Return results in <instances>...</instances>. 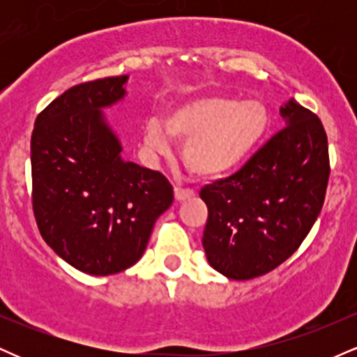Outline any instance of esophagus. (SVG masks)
I'll return each mask as SVG.
<instances>
[{
  "label": "esophagus",
  "mask_w": 357,
  "mask_h": 357,
  "mask_svg": "<svg viewBox=\"0 0 357 357\" xmlns=\"http://www.w3.org/2000/svg\"><path fill=\"white\" fill-rule=\"evenodd\" d=\"M192 196H195V191L190 190V188H179V186L174 188L176 202H186V199L192 198Z\"/></svg>",
  "instance_id": "34e87169"
}]
</instances>
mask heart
<instances>
[{
  "mask_svg": "<svg viewBox=\"0 0 357 357\" xmlns=\"http://www.w3.org/2000/svg\"><path fill=\"white\" fill-rule=\"evenodd\" d=\"M270 129V110L261 100L236 96H204L174 105L161 122H149L146 141L166 153L169 137L183 141L181 158L202 178H221L255 154Z\"/></svg>",
  "mask_w": 357,
  "mask_h": 357,
  "instance_id": "b5f03b06",
  "label": "heart"
}]
</instances>
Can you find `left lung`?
Segmentation results:
<instances>
[{
  "mask_svg": "<svg viewBox=\"0 0 357 357\" xmlns=\"http://www.w3.org/2000/svg\"><path fill=\"white\" fill-rule=\"evenodd\" d=\"M287 127L235 174L206 184L203 248L215 270L233 280L272 272L309 235L326 198L329 147L321 119L290 99Z\"/></svg>",
  "mask_w": 357,
  "mask_h": 357,
  "instance_id": "1",
  "label": "left lung"
}]
</instances>
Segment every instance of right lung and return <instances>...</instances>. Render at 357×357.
Returning <instances> with one entry per match:
<instances>
[{"label": "right lung", "instance_id": "add662e5", "mask_svg": "<svg viewBox=\"0 0 357 357\" xmlns=\"http://www.w3.org/2000/svg\"><path fill=\"white\" fill-rule=\"evenodd\" d=\"M129 77L65 90L31 134V203L53 252L89 275H112L142 257L154 223L173 203L159 171L121 158L102 109L124 99Z\"/></svg>", "mask_w": 357, "mask_h": 357}]
</instances>
